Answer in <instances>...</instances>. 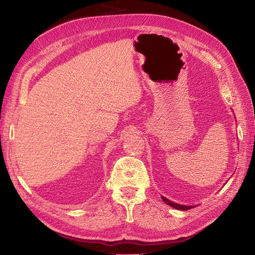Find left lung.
<instances>
[{"label":"left lung","mask_w":255,"mask_h":255,"mask_svg":"<svg viewBox=\"0 0 255 255\" xmlns=\"http://www.w3.org/2000/svg\"><path fill=\"white\" fill-rule=\"evenodd\" d=\"M162 200L164 201L165 204H167V205H169V206H171V207H174V208H176V209H179V210H188V209H190V208H193L192 206H186V205L177 204V203L171 202V201H169L168 199H166V198H164V197H162Z\"/></svg>","instance_id":"obj_1"}]
</instances>
